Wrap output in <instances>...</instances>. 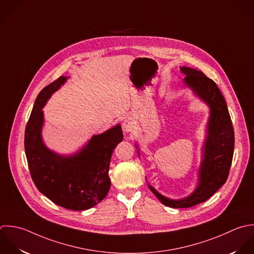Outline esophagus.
<instances>
[{"instance_id":"esophagus-1","label":"esophagus","mask_w":254,"mask_h":254,"mask_svg":"<svg viewBox=\"0 0 254 254\" xmlns=\"http://www.w3.org/2000/svg\"><path fill=\"white\" fill-rule=\"evenodd\" d=\"M135 127V124L131 118H126L123 122V128L125 132H131Z\"/></svg>"}]
</instances>
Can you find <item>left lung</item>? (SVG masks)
Returning <instances> with one entry per match:
<instances>
[{
  "label": "left lung",
  "instance_id": "left-lung-1",
  "mask_svg": "<svg viewBox=\"0 0 254 254\" xmlns=\"http://www.w3.org/2000/svg\"><path fill=\"white\" fill-rule=\"evenodd\" d=\"M180 70L186 75L184 83L209 105L210 118L208 135L203 149V161L199 171V184L196 190L187 198L171 200L148 185L157 199L170 208H190L212 197L229 177L235 148V131L231 116L217 84L200 70L185 66ZM137 153L139 154L138 150Z\"/></svg>",
  "mask_w": 254,
  "mask_h": 254
}]
</instances>
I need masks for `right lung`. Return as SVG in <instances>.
<instances>
[{"mask_svg": "<svg viewBox=\"0 0 254 254\" xmlns=\"http://www.w3.org/2000/svg\"><path fill=\"white\" fill-rule=\"evenodd\" d=\"M59 77L38 94L24 132V149L33 183L56 205L84 211L99 204L111 187V157L123 138L120 125L91 137L76 154L59 155L48 149L41 138L43 112L47 100L66 81Z\"/></svg>", "mask_w": 254, "mask_h": 254, "instance_id": "add662e5", "label": "right lung"}]
</instances>
